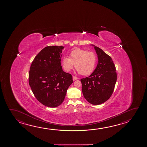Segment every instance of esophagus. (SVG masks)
<instances>
[{
  "instance_id": "34e87169",
  "label": "esophagus",
  "mask_w": 147,
  "mask_h": 147,
  "mask_svg": "<svg viewBox=\"0 0 147 147\" xmlns=\"http://www.w3.org/2000/svg\"><path fill=\"white\" fill-rule=\"evenodd\" d=\"M78 79V78L77 77H76V76H73V80H77Z\"/></svg>"
}]
</instances>
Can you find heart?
I'll return each mask as SVG.
<instances>
[{
    "label": "heart",
    "mask_w": 147,
    "mask_h": 147,
    "mask_svg": "<svg viewBox=\"0 0 147 147\" xmlns=\"http://www.w3.org/2000/svg\"><path fill=\"white\" fill-rule=\"evenodd\" d=\"M61 63L66 72H70L75 65L78 73L87 76L91 74L94 70L96 63V56L93 52L76 49L70 53L69 58H63Z\"/></svg>",
    "instance_id": "heart-1"
}]
</instances>
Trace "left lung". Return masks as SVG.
<instances>
[{
  "instance_id": "left-lung-1",
  "label": "left lung",
  "mask_w": 147,
  "mask_h": 147,
  "mask_svg": "<svg viewBox=\"0 0 147 147\" xmlns=\"http://www.w3.org/2000/svg\"><path fill=\"white\" fill-rule=\"evenodd\" d=\"M92 45L98 55V65L89 77L82 78L80 81L85 99L93 105H100L108 100L112 95L117 76L111 58L99 47Z\"/></svg>"
}]
</instances>
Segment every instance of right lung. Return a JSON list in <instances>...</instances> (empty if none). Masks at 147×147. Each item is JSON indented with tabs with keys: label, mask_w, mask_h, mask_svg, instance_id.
I'll return each instance as SVG.
<instances>
[{
	"label": "right lung",
	"mask_w": 147,
	"mask_h": 147,
	"mask_svg": "<svg viewBox=\"0 0 147 147\" xmlns=\"http://www.w3.org/2000/svg\"><path fill=\"white\" fill-rule=\"evenodd\" d=\"M65 47H45L34 58L29 72V84L43 105L56 107L65 100L72 84V75L62 70L61 57Z\"/></svg>",
	"instance_id": "right-lung-1"
}]
</instances>
